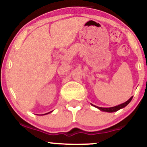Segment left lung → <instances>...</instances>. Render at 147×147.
<instances>
[{
  "label": "left lung",
  "mask_w": 147,
  "mask_h": 147,
  "mask_svg": "<svg viewBox=\"0 0 147 147\" xmlns=\"http://www.w3.org/2000/svg\"><path fill=\"white\" fill-rule=\"evenodd\" d=\"M133 97H131V98H130L129 100L126 101V102L123 103L122 104H119V105L118 106H114V107H111V108H102V107H98V106H97V109H99V110L102 111H105V112H109V113H112V112H115V111H117L118 110H119V109H122V108L125 107L126 106H127L128 104H129L130 102L131 101V99H132Z\"/></svg>",
  "instance_id": "obj_1"
}]
</instances>
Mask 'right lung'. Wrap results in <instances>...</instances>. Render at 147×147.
Listing matches in <instances>:
<instances>
[{
    "instance_id": "1",
    "label": "right lung",
    "mask_w": 147,
    "mask_h": 147,
    "mask_svg": "<svg viewBox=\"0 0 147 147\" xmlns=\"http://www.w3.org/2000/svg\"><path fill=\"white\" fill-rule=\"evenodd\" d=\"M49 113H50V112H49ZM48 113H46V114H48Z\"/></svg>"
}]
</instances>
